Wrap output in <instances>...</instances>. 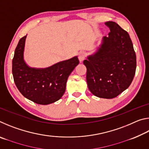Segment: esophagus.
Returning a JSON list of instances; mask_svg holds the SVG:
<instances>
[{
    "mask_svg": "<svg viewBox=\"0 0 149 149\" xmlns=\"http://www.w3.org/2000/svg\"><path fill=\"white\" fill-rule=\"evenodd\" d=\"M85 52H80L79 54H78V58H79V60L80 62H81L84 61L85 58Z\"/></svg>",
    "mask_w": 149,
    "mask_h": 149,
    "instance_id": "34e87169",
    "label": "esophagus"
}]
</instances>
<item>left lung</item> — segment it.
<instances>
[{
	"mask_svg": "<svg viewBox=\"0 0 149 149\" xmlns=\"http://www.w3.org/2000/svg\"><path fill=\"white\" fill-rule=\"evenodd\" d=\"M110 32L97 51L84 61L87 83L96 97L113 99L132 84L136 70L135 52L128 33L114 22L105 24Z\"/></svg>",
	"mask_w": 149,
	"mask_h": 149,
	"instance_id": "1",
	"label": "left lung"
}]
</instances>
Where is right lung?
<instances>
[{"mask_svg":"<svg viewBox=\"0 0 149 149\" xmlns=\"http://www.w3.org/2000/svg\"><path fill=\"white\" fill-rule=\"evenodd\" d=\"M27 35L20 39L12 60V74L22 95L37 104L46 105L58 100L65 91L67 79L79 64L75 56L46 68H30L24 60Z\"/></svg>","mask_w":149,"mask_h":149,"instance_id":"obj_1","label":"right lung"}]
</instances>
